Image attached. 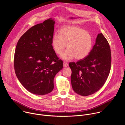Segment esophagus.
<instances>
[{
  "label": "esophagus",
  "instance_id": "esophagus-1",
  "mask_svg": "<svg viewBox=\"0 0 125 125\" xmlns=\"http://www.w3.org/2000/svg\"><path fill=\"white\" fill-rule=\"evenodd\" d=\"M67 66H68V63H67V62L64 61V62H63V66H64V67H67Z\"/></svg>",
  "mask_w": 125,
  "mask_h": 125
}]
</instances>
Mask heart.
<instances>
[{
  "instance_id": "heart-1",
  "label": "heart",
  "mask_w": 125,
  "mask_h": 125,
  "mask_svg": "<svg viewBox=\"0 0 125 125\" xmlns=\"http://www.w3.org/2000/svg\"><path fill=\"white\" fill-rule=\"evenodd\" d=\"M53 50L65 60L73 59L82 60L91 52L93 46L92 35L85 30L76 26H66L61 28L59 35L55 34L52 39Z\"/></svg>"
}]
</instances>
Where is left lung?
Returning <instances> with one entry per match:
<instances>
[{"label": "left lung", "instance_id": "1", "mask_svg": "<svg viewBox=\"0 0 125 125\" xmlns=\"http://www.w3.org/2000/svg\"><path fill=\"white\" fill-rule=\"evenodd\" d=\"M71 80L73 90L82 96L92 94L102 87L110 73L111 54L108 41L102 33L89 55L83 59L70 62Z\"/></svg>", "mask_w": 125, "mask_h": 125}]
</instances>
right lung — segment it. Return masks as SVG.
Masks as SVG:
<instances>
[{"label":"right lung","mask_w":125,"mask_h":125,"mask_svg":"<svg viewBox=\"0 0 125 125\" xmlns=\"http://www.w3.org/2000/svg\"><path fill=\"white\" fill-rule=\"evenodd\" d=\"M54 23L49 19L31 27L16 47L14 65L16 76L26 90L34 94L51 92L54 77L63 68V61L51 44Z\"/></svg>","instance_id":"obj_1"}]
</instances>
